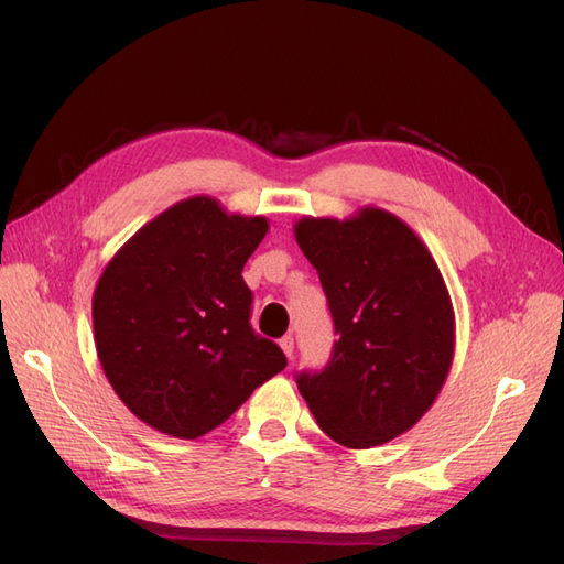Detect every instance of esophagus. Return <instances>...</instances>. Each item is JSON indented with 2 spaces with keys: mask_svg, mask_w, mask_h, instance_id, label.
<instances>
[{
  "mask_svg": "<svg viewBox=\"0 0 564 564\" xmlns=\"http://www.w3.org/2000/svg\"><path fill=\"white\" fill-rule=\"evenodd\" d=\"M280 348L284 350V355L289 357V360H292V357H294V336H292V334L282 336V338H280Z\"/></svg>",
  "mask_w": 564,
  "mask_h": 564,
  "instance_id": "esophagus-1",
  "label": "esophagus"
}]
</instances>
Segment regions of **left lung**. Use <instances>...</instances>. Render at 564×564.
<instances>
[{"label": "left lung", "instance_id": "obj_1", "mask_svg": "<svg viewBox=\"0 0 564 564\" xmlns=\"http://www.w3.org/2000/svg\"><path fill=\"white\" fill-rule=\"evenodd\" d=\"M296 242L317 270L338 340L329 365L296 377L319 429L369 449L414 429L454 360V308L419 235L379 207L303 216Z\"/></svg>", "mask_w": 564, "mask_h": 564}]
</instances>
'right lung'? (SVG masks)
I'll return each instance as SVG.
<instances>
[{
    "instance_id": "obj_1",
    "label": "right lung",
    "mask_w": 564,
    "mask_h": 564,
    "mask_svg": "<svg viewBox=\"0 0 564 564\" xmlns=\"http://www.w3.org/2000/svg\"><path fill=\"white\" fill-rule=\"evenodd\" d=\"M265 232V216L197 195L152 218L106 265L91 303L96 352L117 398L150 429L202 437L286 367L249 324L242 268Z\"/></svg>"
}]
</instances>
